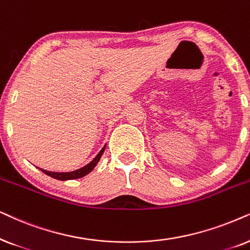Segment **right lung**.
Here are the masks:
<instances>
[{
    "mask_svg": "<svg viewBox=\"0 0 250 250\" xmlns=\"http://www.w3.org/2000/svg\"><path fill=\"white\" fill-rule=\"evenodd\" d=\"M105 147H106V145L101 149V152H99L98 154L96 155V158L92 160L91 162H89L88 165L84 166V167L78 169V170L69 171V172H53V171L44 170V169H40V170H41L42 172H44L45 175L50 176V177H52V178H55V179H59V181H69V179L81 178V177H83V176L88 175L89 172H90L92 169L96 167V165L98 164V161L102 158L103 153H104V151H105Z\"/></svg>",
    "mask_w": 250,
    "mask_h": 250,
    "instance_id": "right-lung-1",
    "label": "right lung"
}]
</instances>
